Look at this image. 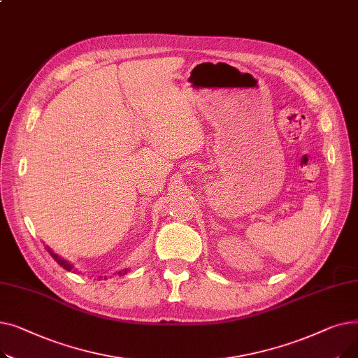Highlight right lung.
I'll return each instance as SVG.
<instances>
[{
  "label": "right lung",
  "instance_id": "add662e5",
  "mask_svg": "<svg viewBox=\"0 0 358 358\" xmlns=\"http://www.w3.org/2000/svg\"><path fill=\"white\" fill-rule=\"evenodd\" d=\"M46 250H48V252L50 254V257H52V258H53L56 262H58V264H59L61 267H64V268H65V270H68V271H71V270L73 268V267H72V264H69L68 261H65V259H62L61 257L56 255V254H55V252H53V251H52L49 247H46ZM126 273H127V270H123V271H119L117 274H119V275H123V274H126Z\"/></svg>",
  "mask_w": 358,
  "mask_h": 358
}]
</instances>
